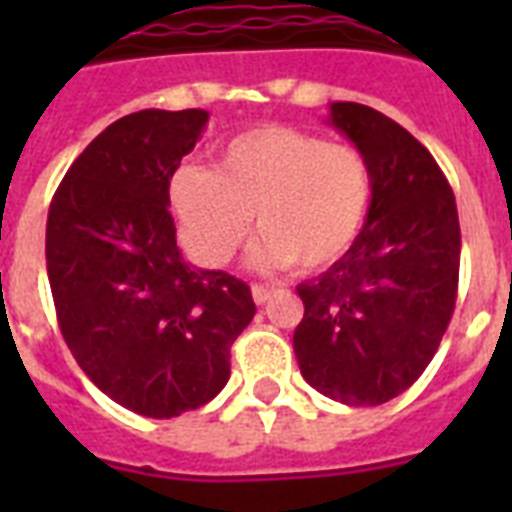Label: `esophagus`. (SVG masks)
<instances>
[{
	"label": "esophagus",
	"instance_id": "34e87169",
	"mask_svg": "<svg viewBox=\"0 0 512 512\" xmlns=\"http://www.w3.org/2000/svg\"><path fill=\"white\" fill-rule=\"evenodd\" d=\"M273 289L265 287V284H252V297H255L257 305H265L268 300H271Z\"/></svg>",
	"mask_w": 512,
	"mask_h": 512
}]
</instances>
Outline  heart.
Returning a JSON list of instances; mask_svg holds the SVG:
<instances>
[{
    "mask_svg": "<svg viewBox=\"0 0 512 512\" xmlns=\"http://www.w3.org/2000/svg\"><path fill=\"white\" fill-rule=\"evenodd\" d=\"M170 204L185 247L204 265L231 263L249 233L257 268L327 271L348 255L374 204V170L361 148L268 124L233 135L215 170L177 167Z\"/></svg>",
    "mask_w": 512,
    "mask_h": 512,
    "instance_id": "obj_1",
    "label": "heart"
}]
</instances>
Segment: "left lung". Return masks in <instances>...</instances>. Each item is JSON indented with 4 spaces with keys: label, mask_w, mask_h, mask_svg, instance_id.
Wrapping results in <instances>:
<instances>
[{
    "label": "left lung",
    "mask_w": 512,
    "mask_h": 512,
    "mask_svg": "<svg viewBox=\"0 0 512 512\" xmlns=\"http://www.w3.org/2000/svg\"><path fill=\"white\" fill-rule=\"evenodd\" d=\"M329 122L374 170V204L356 244L297 287L300 372L348 406L385 404L412 388L452 321L460 217L452 185L420 140L361 103H332Z\"/></svg>",
    "instance_id": "left-lung-1"
}]
</instances>
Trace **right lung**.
Returning a JSON list of instances; mask_svg holds the SVG:
<instances>
[{
	"label": "right lung",
	"instance_id": "1",
	"mask_svg": "<svg viewBox=\"0 0 512 512\" xmlns=\"http://www.w3.org/2000/svg\"><path fill=\"white\" fill-rule=\"evenodd\" d=\"M209 114L146 108L108 124L68 167L47 215V276L82 372L130 412L170 420L231 377L252 292L177 249L170 180Z\"/></svg>",
	"mask_w": 512,
	"mask_h": 512
}]
</instances>
